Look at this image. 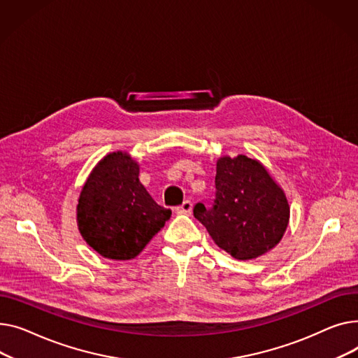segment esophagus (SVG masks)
<instances>
[{
	"instance_id": "obj_1",
	"label": "esophagus",
	"mask_w": 358,
	"mask_h": 358,
	"mask_svg": "<svg viewBox=\"0 0 358 358\" xmlns=\"http://www.w3.org/2000/svg\"><path fill=\"white\" fill-rule=\"evenodd\" d=\"M192 206H194V203L191 201H183L182 205L176 206V213L178 214H189L192 211Z\"/></svg>"
}]
</instances>
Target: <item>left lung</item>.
Wrapping results in <instances>:
<instances>
[{
	"instance_id": "left-lung-1",
	"label": "left lung",
	"mask_w": 358,
	"mask_h": 358,
	"mask_svg": "<svg viewBox=\"0 0 358 358\" xmlns=\"http://www.w3.org/2000/svg\"><path fill=\"white\" fill-rule=\"evenodd\" d=\"M194 215L220 248L251 260L282 240L289 203L260 162L238 155L217 162L215 199L211 206L196 203Z\"/></svg>"
}]
</instances>
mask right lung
Returning a JSON list of instances; mask_svg holds the SVG:
<instances>
[{"instance_id": "1", "label": "right lung", "mask_w": 358, "mask_h": 358, "mask_svg": "<svg viewBox=\"0 0 358 358\" xmlns=\"http://www.w3.org/2000/svg\"><path fill=\"white\" fill-rule=\"evenodd\" d=\"M172 211L155 202L138 180V164L122 152L105 156L78 203L82 237L102 257L130 260L141 253Z\"/></svg>"}]
</instances>
